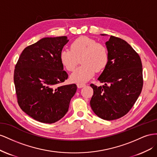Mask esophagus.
<instances>
[{
  "mask_svg": "<svg viewBox=\"0 0 157 157\" xmlns=\"http://www.w3.org/2000/svg\"><path fill=\"white\" fill-rule=\"evenodd\" d=\"M86 86V85L83 83H77V86H78V88H82V87H85Z\"/></svg>",
  "mask_w": 157,
  "mask_h": 157,
  "instance_id": "esophagus-1",
  "label": "esophagus"
}]
</instances>
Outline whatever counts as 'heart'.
<instances>
[{"label":"heart","mask_w":157,"mask_h":157,"mask_svg":"<svg viewBox=\"0 0 157 157\" xmlns=\"http://www.w3.org/2000/svg\"><path fill=\"white\" fill-rule=\"evenodd\" d=\"M62 64L69 71H72L81 60L82 65L71 74L75 82H84L90 79L95 73L104 69L109 61V53L103 44L95 39L80 37L71 43L70 49H63L60 53Z\"/></svg>","instance_id":"heart-1"}]
</instances>
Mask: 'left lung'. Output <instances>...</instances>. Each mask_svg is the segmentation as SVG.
I'll return each mask as SVG.
<instances>
[{"mask_svg":"<svg viewBox=\"0 0 157 157\" xmlns=\"http://www.w3.org/2000/svg\"><path fill=\"white\" fill-rule=\"evenodd\" d=\"M105 44L109 61L98 78L104 85H90L93 89L90 105L99 118L113 120L126 115L141 94L143 68L140 56L126 41L111 35Z\"/></svg>","mask_w":157,"mask_h":157,"instance_id":"left-lung-1","label":"left lung"}]
</instances>
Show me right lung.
Instances as JSON below:
<instances>
[{"label": "right lung", "instance_id": "obj_1", "mask_svg": "<svg viewBox=\"0 0 157 157\" xmlns=\"http://www.w3.org/2000/svg\"><path fill=\"white\" fill-rule=\"evenodd\" d=\"M68 41L66 36L43 38L25 48L16 64L17 103L40 122L52 124L63 118L77 90L74 83L58 86L68 77L60 60Z\"/></svg>", "mask_w": 157, "mask_h": 157}]
</instances>
